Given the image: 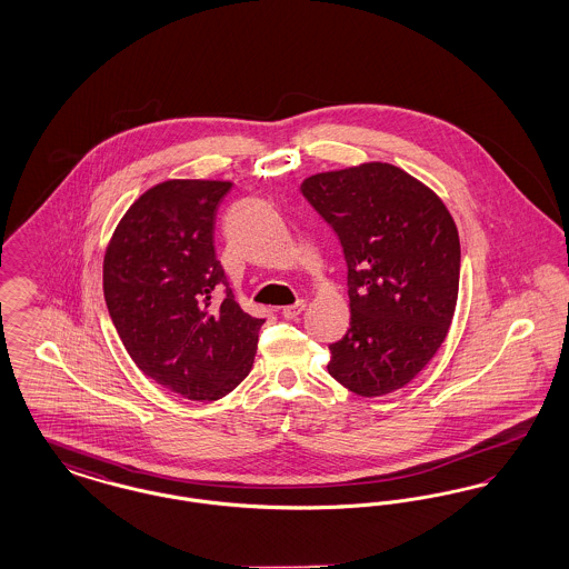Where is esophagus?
Here are the masks:
<instances>
[{"label":"esophagus","instance_id":"34e87169","mask_svg":"<svg viewBox=\"0 0 569 569\" xmlns=\"http://www.w3.org/2000/svg\"><path fill=\"white\" fill-rule=\"evenodd\" d=\"M305 300H297L295 305H288V307H283L281 309V316L286 318V320H297L298 316L305 311Z\"/></svg>","mask_w":569,"mask_h":569}]
</instances>
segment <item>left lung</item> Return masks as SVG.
Segmentation results:
<instances>
[{"instance_id": "left-lung-1", "label": "left lung", "mask_w": 569, "mask_h": 569, "mask_svg": "<svg viewBox=\"0 0 569 569\" xmlns=\"http://www.w3.org/2000/svg\"><path fill=\"white\" fill-rule=\"evenodd\" d=\"M302 196L339 237L350 328L330 343L328 373L360 397L416 378L443 343L459 297L460 243L439 196L392 163L302 181Z\"/></svg>"}]
</instances>
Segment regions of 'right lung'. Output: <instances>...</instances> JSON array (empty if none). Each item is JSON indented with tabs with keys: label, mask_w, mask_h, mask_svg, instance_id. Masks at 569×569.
<instances>
[{
	"label": "right lung",
	"mask_w": 569,
	"mask_h": 569,
	"mask_svg": "<svg viewBox=\"0 0 569 569\" xmlns=\"http://www.w3.org/2000/svg\"><path fill=\"white\" fill-rule=\"evenodd\" d=\"M230 188L172 179L144 191L104 256V298L126 350L190 401H217L247 378L264 325L239 307L217 260V209Z\"/></svg>",
	"instance_id": "obj_1"
}]
</instances>
